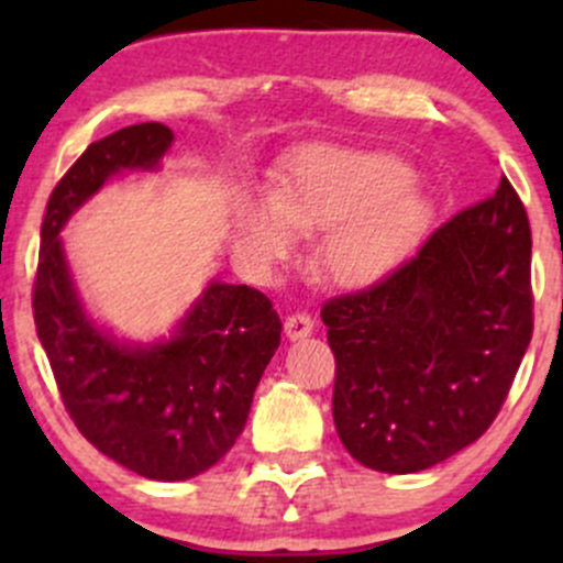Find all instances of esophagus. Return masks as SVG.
I'll return each mask as SVG.
<instances>
[{
  "label": "esophagus",
  "mask_w": 563,
  "mask_h": 563,
  "mask_svg": "<svg viewBox=\"0 0 563 563\" xmlns=\"http://www.w3.org/2000/svg\"><path fill=\"white\" fill-rule=\"evenodd\" d=\"M313 332V318L308 313H291L286 318V338L288 340H302Z\"/></svg>",
  "instance_id": "esophagus-1"
}]
</instances>
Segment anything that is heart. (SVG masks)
<instances>
[{"label":"heart","instance_id":"heart-1","mask_svg":"<svg viewBox=\"0 0 563 563\" xmlns=\"http://www.w3.org/2000/svg\"><path fill=\"white\" fill-rule=\"evenodd\" d=\"M400 161L334 152L297 168L236 212V245L258 269H275L299 236H322L318 264L338 286L362 288L389 275L422 240L430 207Z\"/></svg>","mask_w":563,"mask_h":563}]
</instances>
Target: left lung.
I'll return each instance as SVG.
<instances>
[{"mask_svg": "<svg viewBox=\"0 0 563 563\" xmlns=\"http://www.w3.org/2000/svg\"><path fill=\"white\" fill-rule=\"evenodd\" d=\"M332 417L351 457L417 474L501 411L533 332L531 229L501 179L373 288L323 305Z\"/></svg>", "mask_w": 563, "mask_h": 563, "instance_id": "left-lung-1", "label": "left lung"}]
</instances>
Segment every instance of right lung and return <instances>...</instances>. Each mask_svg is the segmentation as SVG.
Instances as JSON below:
<instances>
[{
	"instance_id": "1",
	"label": "right lung",
	"mask_w": 563,
	"mask_h": 563,
	"mask_svg": "<svg viewBox=\"0 0 563 563\" xmlns=\"http://www.w3.org/2000/svg\"><path fill=\"white\" fill-rule=\"evenodd\" d=\"M172 144L166 124L144 122L87 146L45 207L32 297L76 428L106 457L157 482L203 474L234 446L283 332L264 294L223 280H209L174 332L152 343L119 340L87 313L59 234L106 181L157 172Z\"/></svg>"
}]
</instances>
